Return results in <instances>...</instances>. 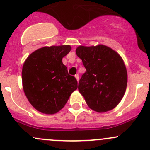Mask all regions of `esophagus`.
<instances>
[{
	"mask_svg": "<svg viewBox=\"0 0 150 150\" xmlns=\"http://www.w3.org/2000/svg\"><path fill=\"white\" fill-rule=\"evenodd\" d=\"M75 78H76V79H77V81H79V75H78V74H77V75H75Z\"/></svg>",
	"mask_w": 150,
	"mask_h": 150,
	"instance_id": "1",
	"label": "esophagus"
}]
</instances>
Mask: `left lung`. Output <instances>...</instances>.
<instances>
[{
  "mask_svg": "<svg viewBox=\"0 0 150 150\" xmlns=\"http://www.w3.org/2000/svg\"><path fill=\"white\" fill-rule=\"evenodd\" d=\"M75 52L86 69L78 83L86 103L99 112L112 110L121 101L127 86L126 68L120 56L103 45L81 46Z\"/></svg>",
  "mask_w": 150,
  "mask_h": 150,
  "instance_id": "8db88e82",
  "label": "left lung"
}]
</instances>
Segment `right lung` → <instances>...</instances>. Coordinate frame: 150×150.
Masks as SVG:
<instances>
[{"instance_id": "right-lung-1", "label": "right lung", "mask_w": 150, "mask_h": 150, "mask_svg": "<svg viewBox=\"0 0 150 150\" xmlns=\"http://www.w3.org/2000/svg\"><path fill=\"white\" fill-rule=\"evenodd\" d=\"M69 45L43 47L28 57L22 67V85L30 103L40 112L54 114L64 107L78 81L69 75L62 58Z\"/></svg>"}]
</instances>
